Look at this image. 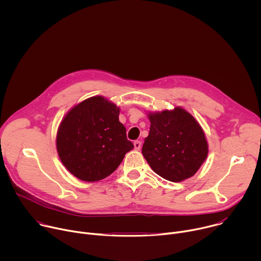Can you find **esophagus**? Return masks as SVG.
Returning <instances> with one entry per match:
<instances>
[{"mask_svg":"<svg viewBox=\"0 0 261 261\" xmlns=\"http://www.w3.org/2000/svg\"><path fill=\"white\" fill-rule=\"evenodd\" d=\"M140 147H141V142H140L139 140L134 141V148H135V150H136V151H139Z\"/></svg>","mask_w":261,"mask_h":261,"instance_id":"1","label":"esophagus"}]
</instances>
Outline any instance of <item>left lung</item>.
Here are the masks:
<instances>
[{
    "label": "left lung",
    "instance_id": "obj_1",
    "mask_svg": "<svg viewBox=\"0 0 261 261\" xmlns=\"http://www.w3.org/2000/svg\"><path fill=\"white\" fill-rule=\"evenodd\" d=\"M150 132L142 155L161 177L177 182L193 176L207 156V142L196 120L180 107L148 114Z\"/></svg>",
    "mask_w": 261,
    "mask_h": 261
}]
</instances>
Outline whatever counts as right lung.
I'll return each mask as SVG.
<instances>
[{
    "instance_id": "right-lung-1",
    "label": "right lung",
    "mask_w": 261,
    "mask_h": 261,
    "mask_svg": "<svg viewBox=\"0 0 261 261\" xmlns=\"http://www.w3.org/2000/svg\"><path fill=\"white\" fill-rule=\"evenodd\" d=\"M119 115L120 108L101 96L83 101L66 115L58 131L57 150L74 176L86 181L105 178L134 147Z\"/></svg>"
}]
</instances>
